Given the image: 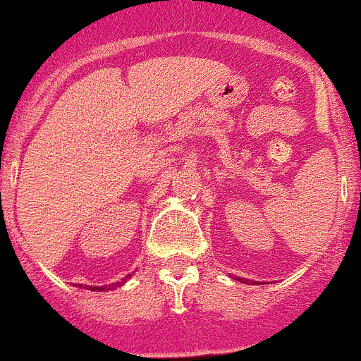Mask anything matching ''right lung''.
<instances>
[{
  "label": "right lung",
  "instance_id": "obj_1",
  "mask_svg": "<svg viewBox=\"0 0 361 361\" xmlns=\"http://www.w3.org/2000/svg\"><path fill=\"white\" fill-rule=\"evenodd\" d=\"M119 284H123V283H116V284H110V286H105V288H102V286H98V288H91V290H98V291H103V290H112V288H116V286H119Z\"/></svg>",
  "mask_w": 361,
  "mask_h": 361
}]
</instances>
